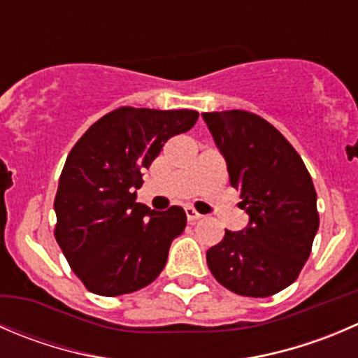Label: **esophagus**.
<instances>
[{
	"label": "esophagus",
	"instance_id": "34e87169",
	"mask_svg": "<svg viewBox=\"0 0 358 358\" xmlns=\"http://www.w3.org/2000/svg\"><path fill=\"white\" fill-rule=\"evenodd\" d=\"M185 213H187V220H189L190 224H194V222H197L201 217H203V215H201L199 211L194 210L192 206H187V208H185Z\"/></svg>",
	"mask_w": 358,
	"mask_h": 358
}]
</instances>
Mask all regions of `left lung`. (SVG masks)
<instances>
[{
    "label": "left lung",
    "mask_w": 358,
    "mask_h": 358,
    "mask_svg": "<svg viewBox=\"0 0 358 358\" xmlns=\"http://www.w3.org/2000/svg\"><path fill=\"white\" fill-rule=\"evenodd\" d=\"M250 222L206 252L211 275L231 292L269 297L292 285L318 231L317 192L296 148L245 110L203 113Z\"/></svg>",
    "instance_id": "obj_1"
}]
</instances>
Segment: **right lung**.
Instances as JSON below:
<instances>
[{
    "label": "right lung",
    "mask_w": 358,
    "mask_h": 358,
    "mask_svg": "<svg viewBox=\"0 0 358 358\" xmlns=\"http://www.w3.org/2000/svg\"><path fill=\"white\" fill-rule=\"evenodd\" d=\"M197 117L196 110L122 106L71 148L55 194L54 236L87 290L122 296L161 275L187 215L180 206L155 211L136 203V189L166 141L192 129Z\"/></svg>",
    "instance_id": "obj_1"
}]
</instances>
